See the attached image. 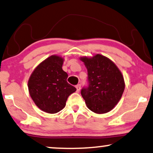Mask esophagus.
Returning a JSON list of instances; mask_svg holds the SVG:
<instances>
[{"mask_svg": "<svg viewBox=\"0 0 153 153\" xmlns=\"http://www.w3.org/2000/svg\"><path fill=\"white\" fill-rule=\"evenodd\" d=\"M76 89H77V92H79V90H80V88H81V85H77L76 86Z\"/></svg>", "mask_w": 153, "mask_h": 153, "instance_id": "1", "label": "esophagus"}]
</instances>
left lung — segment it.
Segmentation results:
<instances>
[{
  "label": "left lung",
  "mask_w": 153,
  "mask_h": 153,
  "mask_svg": "<svg viewBox=\"0 0 153 153\" xmlns=\"http://www.w3.org/2000/svg\"><path fill=\"white\" fill-rule=\"evenodd\" d=\"M88 72L89 87L83 88L81 95L90 110L105 114L114 109L125 89L123 76L117 66L108 57L96 54L80 57Z\"/></svg>",
  "instance_id": "left-lung-1"
}]
</instances>
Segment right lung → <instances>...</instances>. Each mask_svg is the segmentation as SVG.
Segmentation results:
<instances>
[{"mask_svg": "<svg viewBox=\"0 0 153 153\" xmlns=\"http://www.w3.org/2000/svg\"><path fill=\"white\" fill-rule=\"evenodd\" d=\"M64 58L53 55L34 68L29 77L30 96L41 110L48 114L59 112L67 98L76 91L66 81L68 74L62 69Z\"/></svg>", "mask_w": 153, "mask_h": 153, "instance_id": "obj_1", "label": "right lung"}]
</instances>
